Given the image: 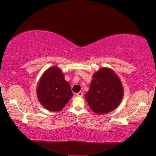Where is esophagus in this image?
I'll return each mask as SVG.
<instances>
[{"label": "esophagus", "mask_w": 156, "mask_h": 156, "mask_svg": "<svg viewBox=\"0 0 156 156\" xmlns=\"http://www.w3.org/2000/svg\"><path fill=\"white\" fill-rule=\"evenodd\" d=\"M76 96H80V97H82L83 96V93L82 91H80V92H78V93H77L76 94Z\"/></svg>", "instance_id": "esophagus-1"}]
</instances>
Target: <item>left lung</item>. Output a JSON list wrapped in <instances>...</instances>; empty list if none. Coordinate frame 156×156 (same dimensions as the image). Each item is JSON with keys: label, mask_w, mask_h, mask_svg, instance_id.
Masks as SVG:
<instances>
[{"label": "left lung", "mask_w": 156, "mask_h": 156, "mask_svg": "<svg viewBox=\"0 0 156 156\" xmlns=\"http://www.w3.org/2000/svg\"><path fill=\"white\" fill-rule=\"evenodd\" d=\"M123 96L124 89L119 77L112 69L103 67L94 74L89 90L84 97L94 113L105 114L117 108Z\"/></svg>", "instance_id": "obj_1"}]
</instances>
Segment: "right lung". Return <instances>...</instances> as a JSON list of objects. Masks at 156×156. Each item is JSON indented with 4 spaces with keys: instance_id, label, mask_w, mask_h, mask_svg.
Returning a JSON list of instances; mask_svg holds the SVG:
<instances>
[{
    "instance_id": "1",
    "label": "right lung",
    "mask_w": 156,
    "mask_h": 156,
    "mask_svg": "<svg viewBox=\"0 0 156 156\" xmlns=\"http://www.w3.org/2000/svg\"><path fill=\"white\" fill-rule=\"evenodd\" d=\"M36 92L41 104L51 112L62 110L73 96L69 83L56 66L49 68L42 75Z\"/></svg>"
}]
</instances>
